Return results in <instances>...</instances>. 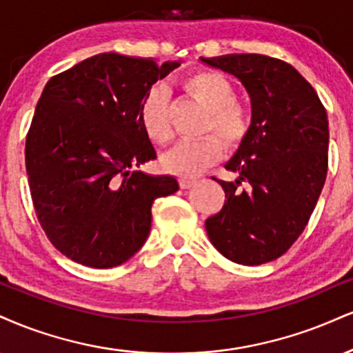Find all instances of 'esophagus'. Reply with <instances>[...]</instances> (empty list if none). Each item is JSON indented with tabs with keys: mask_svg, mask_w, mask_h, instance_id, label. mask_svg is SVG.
<instances>
[{
	"mask_svg": "<svg viewBox=\"0 0 353 353\" xmlns=\"http://www.w3.org/2000/svg\"><path fill=\"white\" fill-rule=\"evenodd\" d=\"M195 182H197V179H195V177H181V179H179V184H181L182 189L192 188Z\"/></svg>",
	"mask_w": 353,
	"mask_h": 353,
	"instance_id": "esophagus-1",
	"label": "esophagus"
}]
</instances>
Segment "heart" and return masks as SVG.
I'll return each instance as SVG.
<instances>
[{
  "label": "heart",
  "instance_id": "heart-1",
  "mask_svg": "<svg viewBox=\"0 0 353 353\" xmlns=\"http://www.w3.org/2000/svg\"><path fill=\"white\" fill-rule=\"evenodd\" d=\"M184 87L195 100L209 110L205 131L214 130L228 148H239L253 126L252 110L235 100V87L219 72H195L184 80ZM139 121L156 143L171 139L172 128L168 113V90L154 85L139 105ZM223 144L215 134L197 139H182L163 156V168L177 176H195L220 158Z\"/></svg>",
  "mask_w": 353,
  "mask_h": 353
}]
</instances>
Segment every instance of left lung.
<instances>
[{
	"label": "left lung",
	"instance_id": "8db88e82",
	"mask_svg": "<svg viewBox=\"0 0 353 353\" xmlns=\"http://www.w3.org/2000/svg\"><path fill=\"white\" fill-rule=\"evenodd\" d=\"M250 97L253 126L225 164L223 209L205 220L212 245L239 265L276 260L298 240L324 188L329 121L312 85L291 63L260 54L201 57ZM247 182L245 190L239 189Z\"/></svg>",
	"mask_w": 353,
	"mask_h": 353
}]
</instances>
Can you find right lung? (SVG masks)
I'll return each instance as SVG.
<instances>
[{
    "label": "right lung",
    "instance_id": "right-lung-1",
    "mask_svg": "<svg viewBox=\"0 0 353 353\" xmlns=\"http://www.w3.org/2000/svg\"><path fill=\"white\" fill-rule=\"evenodd\" d=\"M179 65L105 52L46 83L26 171L37 219L70 260L99 270L128 261L150 235L152 202L179 190L174 176L139 169L156 159L139 105Z\"/></svg>",
    "mask_w": 353,
    "mask_h": 353
}]
</instances>
